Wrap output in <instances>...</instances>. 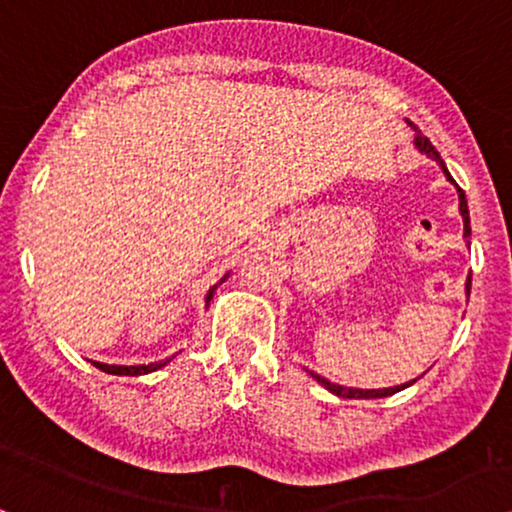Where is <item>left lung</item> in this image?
I'll use <instances>...</instances> for the list:
<instances>
[{
  "label": "left lung",
  "instance_id": "1",
  "mask_svg": "<svg viewBox=\"0 0 512 512\" xmlns=\"http://www.w3.org/2000/svg\"><path fill=\"white\" fill-rule=\"evenodd\" d=\"M407 124H410L412 128H414V133H417V138H414V142H417V147L421 149V152L424 154H428L431 156V159H435L440 163V168L445 170V175L449 177V180H452V175H449V170L445 168V161L440 159V154H438V149H435L433 145H431V140L426 138L424 133L419 131L417 126L412 124V121H407ZM454 182V180H452ZM456 192H459V210H461V215H463V236H470V217H468V203H466V194H463V189L456 185ZM466 290L470 292V276H468V283H466ZM311 377L318 381V384H323L327 391L330 393H335V395H339V398H365V400H370V398H386V395H393V393H398V391H403V388H407V386H412L414 381L417 379H412V381H407V384H400V386H391V388H377V391H360V388H344V386H339V384H332V381H327V379H323V377H318V374H313L311 372Z\"/></svg>",
  "mask_w": 512,
  "mask_h": 512
}]
</instances>
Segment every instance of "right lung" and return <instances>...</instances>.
<instances>
[{
    "label": "right lung",
    "instance_id": "right-lung-1",
    "mask_svg": "<svg viewBox=\"0 0 512 512\" xmlns=\"http://www.w3.org/2000/svg\"><path fill=\"white\" fill-rule=\"evenodd\" d=\"M213 292H215V288L208 290L206 304L210 302V299H213ZM168 360H170V358H168ZM168 360H161V363H149V365H131V367H128V365H105V363H93V365L98 367V370L107 372V374H124V377H138V374H147V372L159 370V367L166 365Z\"/></svg>",
    "mask_w": 512,
    "mask_h": 512
}]
</instances>
